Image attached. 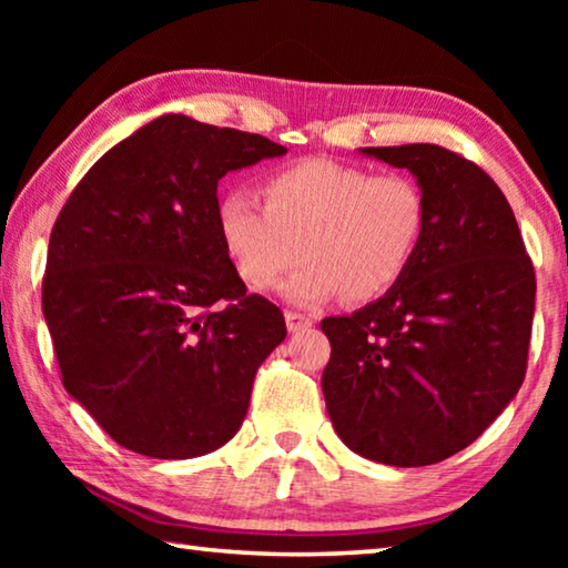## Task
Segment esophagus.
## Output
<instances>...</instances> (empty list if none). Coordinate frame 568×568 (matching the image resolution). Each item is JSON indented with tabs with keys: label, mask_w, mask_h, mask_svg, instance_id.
I'll return each instance as SVG.
<instances>
[{
	"label": "esophagus",
	"mask_w": 568,
	"mask_h": 568,
	"mask_svg": "<svg viewBox=\"0 0 568 568\" xmlns=\"http://www.w3.org/2000/svg\"><path fill=\"white\" fill-rule=\"evenodd\" d=\"M285 325H287V331H291V333H297V331H305V328H311L313 321L307 318V315H303V313L287 311V313H285Z\"/></svg>",
	"instance_id": "obj_1"
}]
</instances>
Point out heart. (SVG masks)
<instances>
[{"label":"heart","instance_id":"1","mask_svg":"<svg viewBox=\"0 0 568 568\" xmlns=\"http://www.w3.org/2000/svg\"><path fill=\"white\" fill-rule=\"evenodd\" d=\"M263 203L243 187L215 200V235L240 281L273 285L307 257L283 285L295 305L335 295L373 303L406 281L426 243L430 205L406 172H373L335 160H301L263 178Z\"/></svg>","mask_w":568,"mask_h":568}]
</instances>
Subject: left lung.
<instances>
[{
    "label": "left lung",
    "mask_w": 568,
    "mask_h": 568,
    "mask_svg": "<svg viewBox=\"0 0 568 568\" xmlns=\"http://www.w3.org/2000/svg\"><path fill=\"white\" fill-rule=\"evenodd\" d=\"M426 190L430 225L396 291L321 323L325 408L355 454L430 466L464 450L521 388L536 275L501 187L438 145L363 148Z\"/></svg>",
    "instance_id": "1"
}]
</instances>
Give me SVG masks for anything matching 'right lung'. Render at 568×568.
Masks as SVG:
<instances>
[{
    "instance_id": "right-lung-1",
    "label": "right lung",
    "mask_w": 568,
    "mask_h": 568,
    "mask_svg": "<svg viewBox=\"0 0 568 568\" xmlns=\"http://www.w3.org/2000/svg\"><path fill=\"white\" fill-rule=\"evenodd\" d=\"M285 152L162 114L104 152L57 215L42 313L62 383L134 454L205 456L243 426L287 331L220 247L217 182Z\"/></svg>"
}]
</instances>
